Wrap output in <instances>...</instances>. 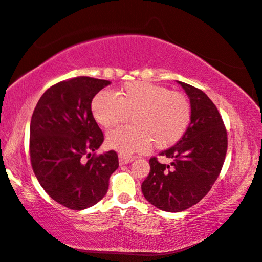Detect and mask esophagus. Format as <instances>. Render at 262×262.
Listing matches in <instances>:
<instances>
[{
	"mask_svg": "<svg viewBox=\"0 0 262 262\" xmlns=\"http://www.w3.org/2000/svg\"><path fill=\"white\" fill-rule=\"evenodd\" d=\"M134 160H135L134 157H128V155H124V154L119 155V163L121 164H127L134 161Z\"/></svg>",
	"mask_w": 262,
	"mask_h": 262,
	"instance_id": "esophagus-1",
	"label": "esophagus"
}]
</instances>
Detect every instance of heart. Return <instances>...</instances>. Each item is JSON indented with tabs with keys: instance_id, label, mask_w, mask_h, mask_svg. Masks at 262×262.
Instances as JSON below:
<instances>
[{
	"instance_id": "b5f03b06",
	"label": "heart",
	"mask_w": 262,
	"mask_h": 262,
	"mask_svg": "<svg viewBox=\"0 0 262 262\" xmlns=\"http://www.w3.org/2000/svg\"><path fill=\"white\" fill-rule=\"evenodd\" d=\"M92 115L104 128H113L128 119L132 125L109 132L107 145L122 153L147 149L150 145L164 149L186 134L192 119L189 99L164 86L145 81L123 85L116 95L101 91L91 103Z\"/></svg>"
}]
</instances>
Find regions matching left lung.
Returning <instances> with one entry per match:
<instances>
[{"label":"left lung","mask_w":262,"mask_h":262,"mask_svg":"<svg viewBox=\"0 0 262 262\" xmlns=\"http://www.w3.org/2000/svg\"><path fill=\"white\" fill-rule=\"evenodd\" d=\"M189 95L192 119L178 143L160 153L170 164L149 159L150 171L141 184L144 196L166 212H182L204 198L221 172L228 135L216 105L203 91L178 81Z\"/></svg>","instance_id":"left-lung-1"}]
</instances>
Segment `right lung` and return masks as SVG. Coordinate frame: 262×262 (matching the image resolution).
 Wrapping results in <instances>:
<instances>
[{
	"instance_id": "right-lung-1",
	"label": "right lung",
	"mask_w": 262,
	"mask_h": 262,
	"mask_svg": "<svg viewBox=\"0 0 262 262\" xmlns=\"http://www.w3.org/2000/svg\"><path fill=\"white\" fill-rule=\"evenodd\" d=\"M109 84L85 76L59 81L45 92L32 115V169L50 198L67 208L99 203L118 168L115 150L96 154L104 137L91 110L92 100Z\"/></svg>"
}]
</instances>
